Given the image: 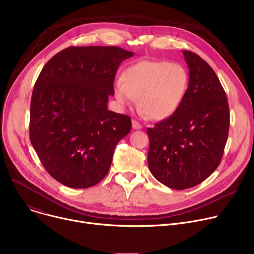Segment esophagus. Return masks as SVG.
I'll return each instance as SVG.
<instances>
[{"label": "esophagus", "instance_id": "1", "mask_svg": "<svg viewBox=\"0 0 254 254\" xmlns=\"http://www.w3.org/2000/svg\"><path fill=\"white\" fill-rule=\"evenodd\" d=\"M132 127L134 128V129H141L142 128V125L139 123V122H137V121H132Z\"/></svg>", "mask_w": 254, "mask_h": 254}]
</instances>
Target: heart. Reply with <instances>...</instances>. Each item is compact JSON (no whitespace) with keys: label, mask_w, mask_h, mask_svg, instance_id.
<instances>
[{"label":"heart","mask_w":254,"mask_h":254,"mask_svg":"<svg viewBox=\"0 0 254 254\" xmlns=\"http://www.w3.org/2000/svg\"><path fill=\"white\" fill-rule=\"evenodd\" d=\"M189 87V74L182 64L142 60L123 72L114 84L116 99L130 105L138 99L140 110L151 120H164L181 106Z\"/></svg>","instance_id":"obj_1"}]
</instances>
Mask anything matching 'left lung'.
<instances>
[{"label":"left lung","mask_w":254,"mask_h":254,"mask_svg":"<svg viewBox=\"0 0 254 254\" xmlns=\"http://www.w3.org/2000/svg\"><path fill=\"white\" fill-rule=\"evenodd\" d=\"M189 87L179 109L148 127V166L166 187L185 190L208 178L223 158L230 127L226 92L200 56L183 50Z\"/></svg>","instance_id":"left-lung-1"}]
</instances>
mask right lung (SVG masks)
Listing matches in <instances>:
<instances>
[{"label": "right lung", "mask_w": 254, "mask_h": 254, "mask_svg": "<svg viewBox=\"0 0 254 254\" xmlns=\"http://www.w3.org/2000/svg\"><path fill=\"white\" fill-rule=\"evenodd\" d=\"M120 47H69L42 69L30 101L29 139L49 175L73 189L108 174L114 149L129 132L127 115L107 109L121 63Z\"/></svg>", "instance_id": "add662e5"}]
</instances>
